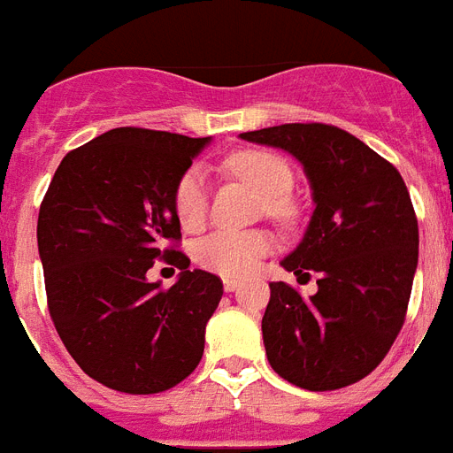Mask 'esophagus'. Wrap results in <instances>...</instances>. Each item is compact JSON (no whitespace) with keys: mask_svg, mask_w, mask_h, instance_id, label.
<instances>
[{"mask_svg":"<svg viewBox=\"0 0 453 453\" xmlns=\"http://www.w3.org/2000/svg\"><path fill=\"white\" fill-rule=\"evenodd\" d=\"M223 288H226V292H234L239 288V280L234 279H223Z\"/></svg>","mask_w":453,"mask_h":453,"instance_id":"34e87169","label":"esophagus"}]
</instances>
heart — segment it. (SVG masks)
Listing matches in <instances>:
<instances>
[{"mask_svg": "<svg viewBox=\"0 0 453 453\" xmlns=\"http://www.w3.org/2000/svg\"><path fill=\"white\" fill-rule=\"evenodd\" d=\"M226 168L234 177H242L250 186H256L267 197V209L272 214H288V203L283 196L292 188V170L280 156L262 150H244L227 156ZM173 204L184 230H200L204 226L209 186L203 170L191 168L181 174L174 186ZM272 246V234L265 230H219L200 239L193 256L197 265L209 272L220 273L226 279H242L257 267L260 257L267 256Z\"/></svg>", "mask_w": 453, "mask_h": 453, "instance_id": "b5f03b06", "label": "heart"}]
</instances>
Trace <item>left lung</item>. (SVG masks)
Here are the masks:
<instances>
[{
	"instance_id": "left-lung-1",
	"label": "left lung",
	"mask_w": 453,
	"mask_h": 453,
	"mask_svg": "<svg viewBox=\"0 0 453 453\" xmlns=\"http://www.w3.org/2000/svg\"><path fill=\"white\" fill-rule=\"evenodd\" d=\"M290 151L313 188L315 211L302 244L285 257L318 292L269 283L262 338L272 368L309 391L366 378L389 352L408 313L419 227L408 186L389 161L332 124H280L242 133Z\"/></svg>"
}]
</instances>
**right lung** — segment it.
<instances>
[{
	"label": "right lung",
	"mask_w": 453,
	"mask_h": 453,
	"mask_svg": "<svg viewBox=\"0 0 453 453\" xmlns=\"http://www.w3.org/2000/svg\"><path fill=\"white\" fill-rule=\"evenodd\" d=\"M209 138L112 128L68 151L39 209L48 311L82 371L124 394H158L196 371L223 280L177 250L173 193ZM154 259L182 269L150 284Z\"/></svg>",
	"instance_id": "right-lung-1"
}]
</instances>
